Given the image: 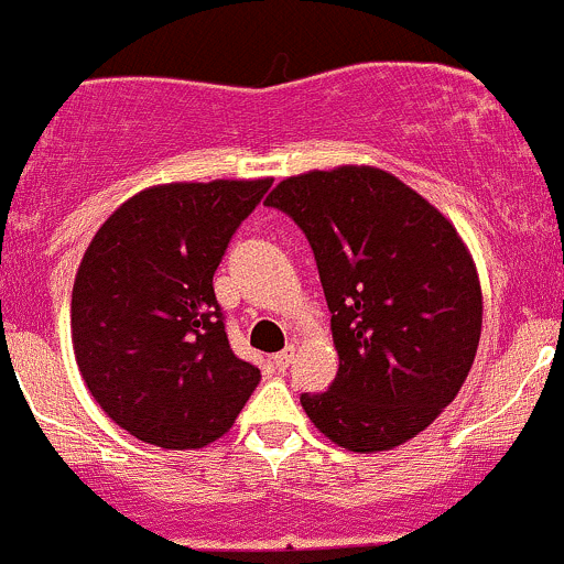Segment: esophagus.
Listing matches in <instances>:
<instances>
[{
    "label": "esophagus",
    "instance_id": "1",
    "mask_svg": "<svg viewBox=\"0 0 564 564\" xmlns=\"http://www.w3.org/2000/svg\"><path fill=\"white\" fill-rule=\"evenodd\" d=\"M294 351H297V349H294V346H286V349H283V351L272 355V366H275L278 371H286L289 362L294 360Z\"/></svg>",
    "mask_w": 564,
    "mask_h": 564
}]
</instances>
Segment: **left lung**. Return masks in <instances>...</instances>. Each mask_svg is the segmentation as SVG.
Wrapping results in <instances>:
<instances>
[{
	"label": "left lung",
	"mask_w": 564,
	"mask_h": 564,
	"mask_svg": "<svg viewBox=\"0 0 564 564\" xmlns=\"http://www.w3.org/2000/svg\"><path fill=\"white\" fill-rule=\"evenodd\" d=\"M308 237L338 373L303 392L311 423L351 453L414 440L453 403L475 362L482 292L456 226L377 166L278 182L267 196Z\"/></svg>",
	"instance_id": "obj_1"
}]
</instances>
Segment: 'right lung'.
<instances>
[{"mask_svg":"<svg viewBox=\"0 0 564 564\" xmlns=\"http://www.w3.org/2000/svg\"><path fill=\"white\" fill-rule=\"evenodd\" d=\"M270 185L264 176L144 187L84 250L73 351L95 401L135 440L207 447L259 384V368L231 351L213 275Z\"/></svg>","mask_w":564,"mask_h":564,"instance_id":"add662e5","label":"right lung"}]
</instances>
